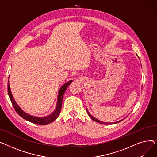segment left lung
Masks as SVG:
<instances>
[{
  "label": "left lung",
  "instance_id": "1",
  "mask_svg": "<svg viewBox=\"0 0 157 157\" xmlns=\"http://www.w3.org/2000/svg\"><path fill=\"white\" fill-rule=\"evenodd\" d=\"M138 56V55H137ZM86 112H87V113H88V114L89 115V117L91 118L94 121H96V122H97V123H101V124H104V125H112V124H116V123H119V122H120V121H121L123 120H119V121H116V122H104V121H101V120H98V119H97L96 118H95V117H94L92 115L90 114L89 112H88V109H86Z\"/></svg>",
  "mask_w": 157,
  "mask_h": 157
}]
</instances>
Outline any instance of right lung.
Masks as SVG:
<instances>
[{"instance_id": "obj_1", "label": "right lung", "mask_w": 157, "mask_h": 157, "mask_svg": "<svg viewBox=\"0 0 157 157\" xmlns=\"http://www.w3.org/2000/svg\"><path fill=\"white\" fill-rule=\"evenodd\" d=\"M10 78V77H9ZM72 82V80H70L67 82H66L65 83H64L60 88L59 94H58L57 96V101H56V104L55 110L49 115L46 117H35V116H32V115H30L27 113L25 112L23 109L18 105V104L16 103V101L14 100V98L13 97V95H12L11 91V88L10 86L9 83V80H8L7 82V92H8V95L10 97V100L11 101V103L14 107V108L15 111H16L21 117H22L23 119L26 120L31 123H35V124L37 125H48L49 123H50L55 121L59 115L60 113L61 109H62V100H63V94L67 90V87L70 85V84Z\"/></svg>"}]
</instances>
